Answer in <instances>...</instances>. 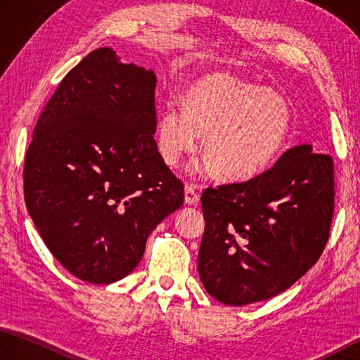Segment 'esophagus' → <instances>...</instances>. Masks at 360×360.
Returning <instances> with one entry per match:
<instances>
[{
  "instance_id": "1",
  "label": "esophagus",
  "mask_w": 360,
  "mask_h": 360,
  "mask_svg": "<svg viewBox=\"0 0 360 360\" xmlns=\"http://www.w3.org/2000/svg\"><path fill=\"white\" fill-rule=\"evenodd\" d=\"M185 202L188 205H196L199 202V194H198L196 186L186 185V188H185Z\"/></svg>"
}]
</instances>
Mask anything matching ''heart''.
Returning a JSON list of instances; mask_svg holds the SVG:
<instances>
[{"instance_id":"heart-1","label":"heart","mask_w":360,"mask_h":360,"mask_svg":"<svg viewBox=\"0 0 360 360\" xmlns=\"http://www.w3.org/2000/svg\"><path fill=\"white\" fill-rule=\"evenodd\" d=\"M292 124L288 101L278 93L228 71L194 79L181 107L166 104L156 126V147L167 166L193 153L202 137L204 169L226 180L264 172L285 148Z\"/></svg>"}]
</instances>
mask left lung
<instances>
[{
  "instance_id": "8db88e82",
  "label": "left lung",
  "mask_w": 360,
  "mask_h": 360,
  "mask_svg": "<svg viewBox=\"0 0 360 360\" xmlns=\"http://www.w3.org/2000/svg\"><path fill=\"white\" fill-rule=\"evenodd\" d=\"M333 196L332 158L307 143L247 181L207 188L198 257L205 291L242 307L291 288L329 240Z\"/></svg>"
}]
</instances>
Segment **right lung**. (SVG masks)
<instances>
[{
	"mask_svg": "<svg viewBox=\"0 0 360 360\" xmlns=\"http://www.w3.org/2000/svg\"><path fill=\"white\" fill-rule=\"evenodd\" d=\"M156 75L88 53L34 126L23 169L31 219L77 278L110 285L141 262L158 224L184 205V184L156 147Z\"/></svg>",
	"mask_w": 360,
	"mask_h": 360,
	"instance_id": "1",
	"label": "right lung"
}]
</instances>
